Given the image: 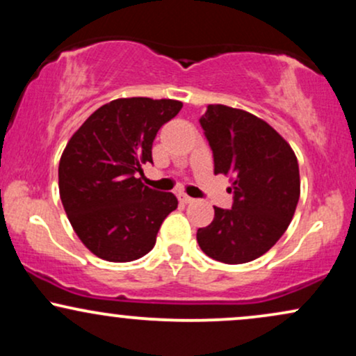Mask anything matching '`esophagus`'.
Masks as SVG:
<instances>
[{"label":"esophagus","mask_w":356,"mask_h":356,"mask_svg":"<svg viewBox=\"0 0 356 356\" xmlns=\"http://www.w3.org/2000/svg\"><path fill=\"white\" fill-rule=\"evenodd\" d=\"M179 199H181V201H182L184 204H191V202H194V199H192L191 195H187V194H181V195H179Z\"/></svg>","instance_id":"1"}]
</instances>
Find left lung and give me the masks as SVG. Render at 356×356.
Wrapping results in <instances>:
<instances>
[{"label":"left lung","instance_id":"obj_1","mask_svg":"<svg viewBox=\"0 0 356 356\" xmlns=\"http://www.w3.org/2000/svg\"><path fill=\"white\" fill-rule=\"evenodd\" d=\"M214 159V174L234 179L231 209L214 206L197 243L207 256L243 264L263 256L284 234L300 199L296 155L266 122L226 105H207L199 118Z\"/></svg>","mask_w":356,"mask_h":356}]
</instances>
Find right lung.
Returning a JSON list of instances; mask_svg holds the SVG:
<instances>
[{
  "label": "right lung",
  "instance_id": "1",
  "mask_svg": "<svg viewBox=\"0 0 356 356\" xmlns=\"http://www.w3.org/2000/svg\"><path fill=\"white\" fill-rule=\"evenodd\" d=\"M177 100L145 97L105 104L73 134L58 167L60 197L81 243L95 256L127 263L154 248L161 224L177 209L172 192L144 186L159 129L181 112Z\"/></svg>",
  "mask_w": 356,
  "mask_h": 356
}]
</instances>
